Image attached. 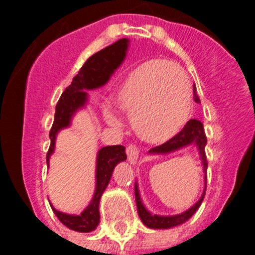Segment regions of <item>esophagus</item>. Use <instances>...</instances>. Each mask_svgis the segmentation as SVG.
Segmentation results:
<instances>
[{"label":"esophagus","mask_w":255,"mask_h":255,"mask_svg":"<svg viewBox=\"0 0 255 255\" xmlns=\"http://www.w3.org/2000/svg\"><path fill=\"white\" fill-rule=\"evenodd\" d=\"M126 153H127L128 161H129L130 164L137 163L138 156H139V151H138L137 146L133 145V144H130V145H128L127 149H126Z\"/></svg>","instance_id":"34e87169"}]
</instances>
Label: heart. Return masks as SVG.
<instances>
[{
    "mask_svg": "<svg viewBox=\"0 0 255 255\" xmlns=\"http://www.w3.org/2000/svg\"><path fill=\"white\" fill-rule=\"evenodd\" d=\"M113 104L130 118L143 142L168 143L185 128L192 113L191 84L176 64L153 60L133 69L113 92ZM109 125L118 127L121 120L111 109L104 110Z\"/></svg>",
    "mask_w": 255,
    "mask_h": 255,
    "instance_id": "1",
    "label": "heart"
}]
</instances>
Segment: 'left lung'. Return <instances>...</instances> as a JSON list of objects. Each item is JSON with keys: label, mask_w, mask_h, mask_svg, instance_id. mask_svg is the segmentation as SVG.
Segmentation results:
<instances>
[{"label": "left lung", "mask_w": 255, "mask_h": 255, "mask_svg": "<svg viewBox=\"0 0 255 255\" xmlns=\"http://www.w3.org/2000/svg\"><path fill=\"white\" fill-rule=\"evenodd\" d=\"M194 100L195 102L200 104V99L196 94V87L194 86ZM207 138L205 134L204 130V125H202L200 121L197 120H190L187 122V125L185 126L184 129L176 135L174 139L169 140L168 143H164L161 145L154 146L150 150L148 151V154H169L173 153V151L179 150V149L185 148V146H189L191 144H194L195 146L199 150L200 156H201L202 165H204V173H205V190L202 192L201 197H200L199 201L194 205L192 207H190L189 210L185 211V212L180 213V215L175 216H159V215H153V213L149 212L145 207H144L142 200H140L139 190H138L137 182L134 184V194H135V204H137V210L138 215H139L140 220L144 225L148 228H154V230H168V228L176 227V226L182 225L184 222H186L190 217H192L195 212L199 210V207L201 206L202 200L205 197V192H206V179H207V159H206V153H205V146H206Z\"/></svg>", "instance_id": "left-lung-1"}]
</instances>
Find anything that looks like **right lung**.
I'll list each match as a JSON object with an SVG mask.
<instances>
[{
  "label": "right lung",
  "mask_w": 255,
  "mask_h": 255,
  "mask_svg": "<svg viewBox=\"0 0 255 255\" xmlns=\"http://www.w3.org/2000/svg\"><path fill=\"white\" fill-rule=\"evenodd\" d=\"M128 43L129 40L127 38H122L90 56L80 69L78 75L73 79L71 85H69L63 92L56 104L54 123L49 133L50 146L47 153L48 166L49 159L55 148L58 132L63 128L69 127L75 112L86 105L89 97L86 90L99 89L109 81L116 69L125 60ZM125 150L126 148L123 145H109L100 149L96 160V189L91 202L82 211L81 215H68L55 210L53 205H50L51 210L64 226L82 233H89L96 230L100 223V199L111 180L115 166L127 159Z\"/></svg>",
  "instance_id": "obj_1"
}]
</instances>
